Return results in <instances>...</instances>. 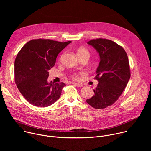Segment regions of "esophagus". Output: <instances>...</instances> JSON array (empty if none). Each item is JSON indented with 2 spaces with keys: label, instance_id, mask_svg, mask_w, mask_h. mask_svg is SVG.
<instances>
[{
  "label": "esophagus",
  "instance_id": "34e87169",
  "mask_svg": "<svg viewBox=\"0 0 151 151\" xmlns=\"http://www.w3.org/2000/svg\"><path fill=\"white\" fill-rule=\"evenodd\" d=\"M73 84H74V85H75L76 87H83V84H82V83H73Z\"/></svg>",
  "mask_w": 151,
  "mask_h": 151
}]
</instances>
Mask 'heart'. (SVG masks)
Instances as JSON below:
<instances>
[{"label": "heart", "instance_id": "heart-1", "mask_svg": "<svg viewBox=\"0 0 151 151\" xmlns=\"http://www.w3.org/2000/svg\"><path fill=\"white\" fill-rule=\"evenodd\" d=\"M77 55L79 58H83V57H86L88 58L89 59L90 54L89 51H88L87 49H86L84 47H80L78 48L77 51ZM71 77L74 79H78V75L76 73H72L71 75Z\"/></svg>", "mask_w": 151, "mask_h": 151}]
</instances>
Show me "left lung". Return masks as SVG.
Returning a JSON list of instances; mask_svg holds the SVG:
<instances>
[{"label": "left lung", "instance_id": "obj_1", "mask_svg": "<svg viewBox=\"0 0 151 151\" xmlns=\"http://www.w3.org/2000/svg\"><path fill=\"white\" fill-rule=\"evenodd\" d=\"M87 43L98 52L100 61L94 78L99 82L94 95L86 101L96 109H104L118 99L130 78L128 56L111 40L99 38Z\"/></svg>", "mask_w": 151, "mask_h": 151}]
</instances>
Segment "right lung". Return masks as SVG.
Instances as JSON below:
<instances>
[{
	"instance_id": "obj_1",
	"label": "right lung",
	"mask_w": 151,
	"mask_h": 151,
	"mask_svg": "<svg viewBox=\"0 0 151 151\" xmlns=\"http://www.w3.org/2000/svg\"><path fill=\"white\" fill-rule=\"evenodd\" d=\"M71 42L33 39L18 53L14 64L15 82L21 94L32 105L47 107L60 98L66 85L48 82V71L55 65L58 54Z\"/></svg>"
}]
</instances>
